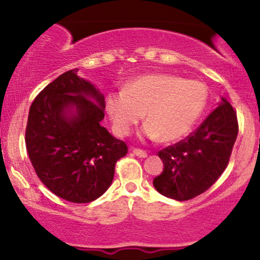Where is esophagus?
<instances>
[{
  "label": "esophagus",
  "instance_id": "1",
  "mask_svg": "<svg viewBox=\"0 0 260 260\" xmlns=\"http://www.w3.org/2000/svg\"><path fill=\"white\" fill-rule=\"evenodd\" d=\"M133 154L137 155V156L139 157H147L148 156V153L145 150H143V149H138V148H133Z\"/></svg>",
  "mask_w": 260,
  "mask_h": 260
}]
</instances>
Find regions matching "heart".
Segmentation results:
<instances>
[{"label": "heart", "mask_w": 260, "mask_h": 260, "mask_svg": "<svg viewBox=\"0 0 260 260\" xmlns=\"http://www.w3.org/2000/svg\"><path fill=\"white\" fill-rule=\"evenodd\" d=\"M208 90L197 80L168 73L138 77L106 98V111L113 132L126 137L144 118L143 134L165 143L176 142L189 133L207 106Z\"/></svg>", "instance_id": "1"}]
</instances>
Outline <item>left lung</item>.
I'll return each instance as SVG.
<instances>
[{"mask_svg":"<svg viewBox=\"0 0 260 260\" xmlns=\"http://www.w3.org/2000/svg\"><path fill=\"white\" fill-rule=\"evenodd\" d=\"M237 134L236 110L222 99L194 132L157 153L164 171L154 178V187L180 202L204 193L225 171Z\"/></svg>","mask_w":260,"mask_h":260,"instance_id":"left-lung-1","label":"left lung"}]
</instances>
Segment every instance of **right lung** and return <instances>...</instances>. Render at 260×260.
<instances>
[{
  "instance_id": "1",
  "label": "right lung",
  "mask_w": 260,
  "mask_h": 260,
  "mask_svg": "<svg viewBox=\"0 0 260 260\" xmlns=\"http://www.w3.org/2000/svg\"><path fill=\"white\" fill-rule=\"evenodd\" d=\"M76 115L67 116L70 107ZM105 98L68 71L38 94L29 110L25 145L40 181L59 198L95 201L111 186L115 165L128 153L124 142L100 126Z\"/></svg>"
}]
</instances>
